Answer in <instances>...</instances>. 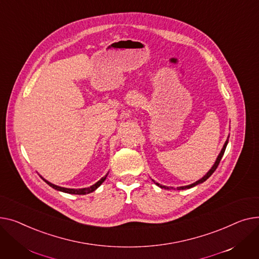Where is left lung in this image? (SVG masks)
<instances>
[{
    "instance_id": "left-lung-1",
    "label": "left lung",
    "mask_w": 259,
    "mask_h": 259,
    "mask_svg": "<svg viewBox=\"0 0 259 259\" xmlns=\"http://www.w3.org/2000/svg\"><path fill=\"white\" fill-rule=\"evenodd\" d=\"M228 141H229V137H228V139L226 140V142H225V144H224V146H223V148H222V150H221V153H220V155L218 156V159H217V161H215V163L213 164V166L211 167V169L202 178V179H200L199 181H196L195 183H193V184H190V185H187V186H181V187H178L177 189L178 190H183V189H189V188H191V187H194V186H196L197 184H201V183H203V182H205L212 174H213L214 171H215V169L218 168V166H219V164H220V162H221V160H222V158H223V156H224V153H225V150H226V147H227V144H228ZM155 182V181H154ZM156 183V182H155ZM159 187H161V188H164V189H169V188H172V187H167V186H163V185H160L159 183H156Z\"/></svg>"
}]
</instances>
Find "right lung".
Listing matches in <instances>:
<instances>
[{
	"label": "right lung",
	"instance_id": "obj_1",
	"mask_svg": "<svg viewBox=\"0 0 259 259\" xmlns=\"http://www.w3.org/2000/svg\"><path fill=\"white\" fill-rule=\"evenodd\" d=\"M109 174H106L103 178H101L97 183H95L94 185L90 186V187H87V188H79V189H73V188H65V187H60V186H57V185H54L52 183H50V182H48L47 180L42 179L46 183H47L49 186H51L52 188L56 189V190H59V191H63V192H66V193H71V194H88V193H91L93 192L94 190H96L102 183L104 182V180L106 179V177H108Z\"/></svg>",
	"mask_w": 259,
	"mask_h": 259
}]
</instances>
